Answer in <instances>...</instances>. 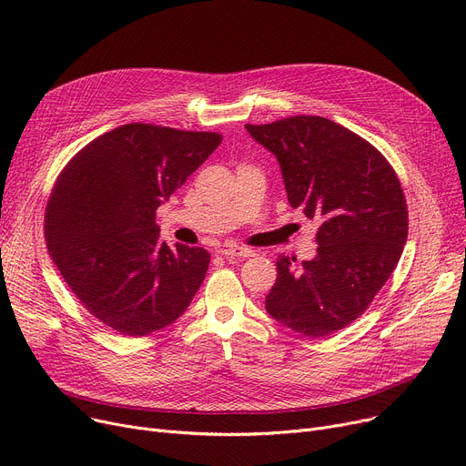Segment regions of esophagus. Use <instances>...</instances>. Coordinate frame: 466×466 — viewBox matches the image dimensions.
Instances as JSON below:
<instances>
[{"mask_svg": "<svg viewBox=\"0 0 466 466\" xmlns=\"http://www.w3.org/2000/svg\"><path fill=\"white\" fill-rule=\"evenodd\" d=\"M220 255L227 258H248V257H253L255 251H251L248 248H227L220 251Z\"/></svg>", "mask_w": 466, "mask_h": 466, "instance_id": "esophagus-1", "label": "esophagus"}]
</instances>
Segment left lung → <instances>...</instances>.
Returning <instances> with one entry per match:
<instances>
[{
	"instance_id": "1",
	"label": "left lung",
	"mask_w": 466,
	"mask_h": 466,
	"mask_svg": "<svg viewBox=\"0 0 466 466\" xmlns=\"http://www.w3.org/2000/svg\"><path fill=\"white\" fill-rule=\"evenodd\" d=\"M246 128L278 158L289 204L321 223L311 260L279 257L266 311L323 338L353 323L399 264L408 238L400 181L376 147L325 116Z\"/></svg>"
}]
</instances>
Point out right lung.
I'll list each match as a JSON object with an SVG mask.
<instances>
[{
    "instance_id": "add662e5",
    "label": "right lung",
    "mask_w": 466,
    "mask_h": 466,
    "mask_svg": "<svg viewBox=\"0 0 466 466\" xmlns=\"http://www.w3.org/2000/svg\"><path fill=\"white\" fill-rule=\"evenodd\" d=\"M220 141L134 122L88 143L60 174L45 215L48 253L73 295L115 332L160 330L198 292L209 253L167 246L155 215Z\"/></svg>"
}]
</instances>
